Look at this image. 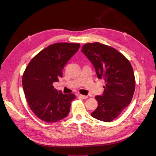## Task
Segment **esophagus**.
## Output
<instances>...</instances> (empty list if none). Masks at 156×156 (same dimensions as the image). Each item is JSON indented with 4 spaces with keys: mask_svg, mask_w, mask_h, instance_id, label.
Returning a JSON list of instances; mask_svg holds the SVG:
<instances>
[{
    "mask_svg": "<svg viewBox=\"0 0 156 156\" xmlns=\"http://www.w3.org/2000/svg\"><path fill=\"white\" fill-rule=\"evenodd\" d=\"M79 97L80 98H82V99H87L88 98L87 96H84V95H82V94H79Z\"/></svg>",
    "mask_w": 156,
    "mask_h": 156,
    "instance_id": "esophagus-1",
    "label": "esophagus"
}]
</instances>
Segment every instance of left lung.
<instances>
[{
  "instance_id": "1",
  "label": "left lung",
  "mask_w": 156,
  "mask_h": 156,
  "mask_svg": "<svg viewBox=\"0 0 156 156\" xmlns=\"http://www.w3.org/2000/svg\"><path fill=\"white\" fill-rule=\"evenodd\" d=\"M81 51L93 64L98 79L105 82L102 95L95 97L98 106L90 115L97 120L111 122L131 101L135 88L133 68L120 52L98 42L84 44Z\"/></svg>"
}]
</instances>
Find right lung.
I'll list each match as a JSON object with an SVG mask.
<instances>
[{"label": "right lung", "instance_id": "obj_1", "mask_svg": "<svg viewBox=\"0 0 156 156\" xmlns=\"http://www.w3.org/2000/svg\"><path fill=\"white\" fill-rule=\"evenodd\" d=\"M79 44L56 43L41 51L28 64L22 84L27 101L34 115L45 122H56L66 117L73 94H63L53 86L62 77V69L77 53Z\"/></svg>", "mask_w": 156, "mask_h": 156}]
</instances>
